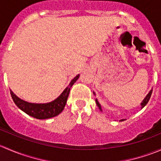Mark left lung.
Masks as SVG:
<instances>
[{"mask_svg":"<svg viewBox=\"0 0 161 161\" xmlns=\"http://www.w3.org/2000/svg\"><path fill=\"white\" fill-rule=\"evenodd\" d=\"M152 92H153V90H151L150 92H148V94H147V95L146 96L145 98L143 99V100H142V103H141V108H143L144 107H145L146 105L147 104V103H148L149 100H150V97H151V94H152ZM93 94H94V95H96L95 92H93ZM96 103H97V107H98L99 109L100 110V111H103V110H102V108H101V105H100V103H99V101H98V100H97V99H96ZM124 121V119H121V121Z\"/></svg>","mask_w":161,"mask_h":161,"instance_id":"1","label":"left lung"}]
</instances>
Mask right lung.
<instances>
[{
    "instance_id": "obj_1",
    "label": "right lung",
    "mask_w": 161,
    "mask_h": 161,
    "mask_svg": "<svg viewBox=\"0 0 161 161\" xmlns=\"http://www.w3.org/2000/svg\"><path fill=\"white\" fill-rule=\"evenodd\" d=\"M79 75H76L72 80L71 81L69 85L64 89V90L61 92V95L57 97L54 100L45 103H30L25 100H22L19 97L15 95L12 90H10L11 97L13 101L16 104V106L25 112L30 116L35 118L36 119H48V118H53L58 116L60 113L62 112L65 107L69 92H70L71 87L74 85L75 82L79 79Z\"/></svg>"
}]
</instances>
